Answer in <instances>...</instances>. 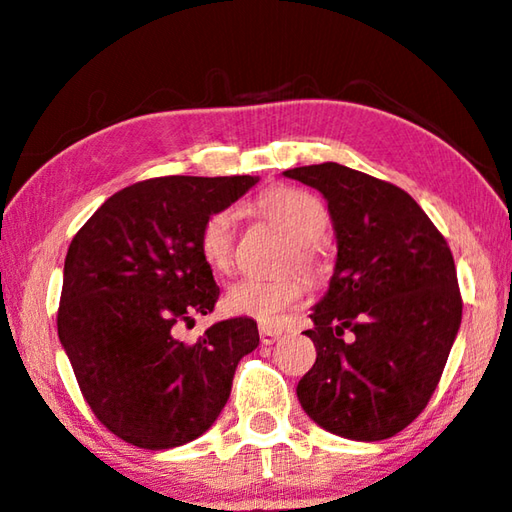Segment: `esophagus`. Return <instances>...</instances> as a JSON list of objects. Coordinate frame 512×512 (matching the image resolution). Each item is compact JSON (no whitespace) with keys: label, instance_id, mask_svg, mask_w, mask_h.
<instances>
[{"label":"esophagus","instance_id":"1","mask_svg":"<svg viewBox=\"0 0 512 512\" xmlns=\"http://www.w3.org/2000/svg\"><path fill=\"white\" fill-rule=\"evenodd\" d=\"M258 332H261V342H263L265 346L274 344V342H277V339L281 337V332L270 328V325H261V330H258Z\"/></svg>","mask_w":512,"mask_h":512}]
</instances>
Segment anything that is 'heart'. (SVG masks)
Masks as SVG:
<instances>
[{
	"label": "heart",
	"mask_w": 512,
	"mask_h": 512,
	"mask_svg": "<svg viewBox=\"0 0 512 512\" xmlns=\"http://www.w3.org/2000/svg\"><path fill=\"white\" fill-rule=\"evenodd\" d=\"M256 212L270 224L281 228L295 242V256L302 268L314 265V244L328 228V210L309 191L295 187H277L265 191L256 201ZM235 242V212L219 210L205 219L201 228L203 261L214 272H228L233 265ZM305 298V281L295 274L279 279L244 277L228 286L224 307L235 316H249L261 323H274L286 309Z\"/></svg>",
	"instance_id": "heart-1"
}]
</instances>
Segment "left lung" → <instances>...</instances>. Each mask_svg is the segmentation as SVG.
<instances>
[{"label": "left lung", "mask_w": 512, "mask_h": 512, "mask_svg": "<svg viewBox=\"0 0 512 512\" xmlns=\"http://www.w3.org/2000/svg\"><path fill=\"white\" fill-rule=\"evenodd\" d=\"M284 177L321 191L337 238L305 332L316 362L298 383L302 409L344 439H390L427 406L462 323L453 254L395 184L332 161Z\"/></svg>", "instance_id": "1"}]
</instances>
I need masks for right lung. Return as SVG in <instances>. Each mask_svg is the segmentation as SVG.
Listing matches in <instances>:
<instances>
[{
  "label": "right lung",
  "instance_id": "add662e5",
  "mask_svg": "<svg viewBox=\"0 0 512 512\" xmlns=\"http://www.w3.org/2000/svg\"><path fill=\"white\" fill-rule=\"evenodd\" d=\"M256 182L173 175L131 184L69 244L59 342L94 416L131 446L166 450L205 434L238 362L258 346L247 316L217 321L194 344L177 337L219 300L198 247L205 219Z\"/></svg>",
  "mask_w": 512,
  "mask_h": 512
}]
</instances>
